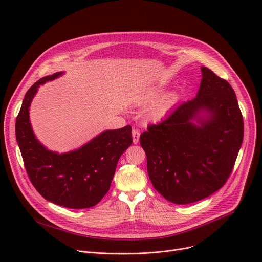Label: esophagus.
Masks as SVG:
<instances>
[{
  "instance_id": "34e87169",
  "label": "esophagus",
  "mask_w": 262,
  "mask_h": 262,
  "mask_svg": "<svg viewBox=\"0 0 262 262\" xmlns=\"http://www.w3.org/2000/svg\"><path fill=\"white\" fill-rule=\"evenodd\" d=\"M139 138H140V130L137 129V128L133 129V142L135 144H137L139 141Z\"/></svg>"
}]
</instances>
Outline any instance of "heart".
I'll use <instances>...</instances> for the list:
<instances>
[{"instance_id": "1", "label": "heart", "mask_w": 262, "mask_h": 262, "mask_svg": "<svg viewBox=\"0 0 262 262\" xmlns=\"http://www.w3.org/2000/svg\"><path fill=\"white\" fill-rule=\"evenodd\" d=\"M159 94V89H154V90H150L148 92L142 93V94H138L134 99V102L138 105L144 104L148 101H150L152 99H154L155 96H157ZM172 103V98H166L163 99L162 101H160L158 104H156L154 106V108L152 109V115L154 117H161L162 115L166 114V112L168 110V108L170 107Z\"/></svg>"}]
</instances>
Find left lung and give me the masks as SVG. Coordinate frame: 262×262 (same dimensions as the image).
Returning a JSON list of instances; mask_svg holds the SVG:
<instances>
[{
    "label": "left lung",
    "instance_id": "8db88e82",
    "mask_svg": "<svg viewBox=\"0 0 262 262\" xmlns=\"http://www.w3.org/2000/svg\"><path fill=\"white\" fill-rule=\"evenodd\" d=\"M201 70L195 98L176 106L140 136L150 182L164 199L178 205L201 201L221 189L243 141V117L235 91L210 69Z\"/></svg>",
    "mask_w": 262,
    "mask_h": 262
}]
</instances>
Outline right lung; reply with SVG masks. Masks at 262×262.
Returning a JSON list of instances; mask_svg holds the SVG:
<instances>
[{
  "mask_svg": "<svg viewBox=\"0 0 262 262\" xmlns=\"http://www.w3.org/2000/svg\"><path fill=\"white\" fill-rule=\"evenodd\" d=\"M61 74L40 78L25 93L16 120L17 142L26 173L41 195L67 208H90L108 192L119 158L133 143L132 126L105 130L69 153L47 149L33 133L29 108L38 87Z\"/></svg>",
  "mask_w": 262,
  "mask_h": 262,
  "instance_id": "obj_1",
  "label": "right lung"
}]
</instances>
